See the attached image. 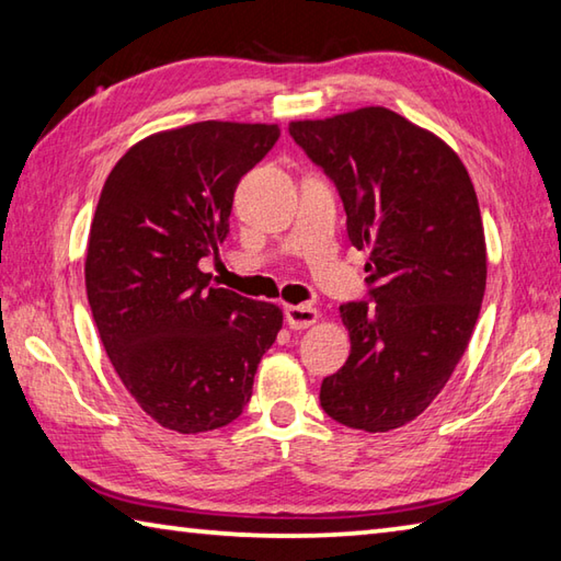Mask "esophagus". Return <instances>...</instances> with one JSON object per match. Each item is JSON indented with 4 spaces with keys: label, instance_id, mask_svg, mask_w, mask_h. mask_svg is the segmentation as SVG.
Segmentation results:
<instances>
[{
    "label": "esophagus",
    "instance_id": "34e87169",
    "mask_svg": "<svg viewBox=\"0 0 561 561\" xmlns=\"http://www.w3.org/2000/svg\"><path fill=\"white\" fill-rule=\"evenodd\" d=\"M284 319H287L289 329L301 331V329H311V325L319 321V311L313 307H307V304H289L284 309Z\"/></svg>",
    "mask_w": 561,
    "mask_h": 561
}]
</instances>
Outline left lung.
<instances>
[{
	"instance_id": "obj_1",
	"label": "left lung",
	"mask_w": 561,
	"mask_h": 561,
	"mask_svg": "<svg viewBox=\"0 0 561 561\" xmlns=\"http://www.w3.org/2000/svg\"><path fill=\"white\" fill-rule=\"evenodd\" d=\"M289 135L343 198L373 304L351 301L343 368L321 382L331 420L390 432L444 390L471 341L485 291V232L471 176L434 131L370 105L289 122Z\"/></svg>"
}]
</instances>
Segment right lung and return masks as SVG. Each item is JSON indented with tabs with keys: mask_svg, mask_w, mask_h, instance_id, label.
Returning <instances> with one entry per match:
<instances>
[{
	"mask_svg": "<svg viewBox=\"0 0 561 561\" xmlns=\"http://www.w3.org/2000/svg\"><path fill=\"white\" fill-rule=\"evenodd\" d=\"M279 125L206 119L154 131L112 167L90 222L85 291L122 385L179 434L238 420L284 313L210 284L240 179Z\"/></svg>",
	"mask_w": 561,
	"mask_h": 561,
	"instance_id": "obj_1",
	"label": "right lung"
}]
</instances>
